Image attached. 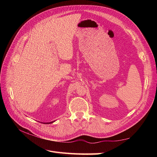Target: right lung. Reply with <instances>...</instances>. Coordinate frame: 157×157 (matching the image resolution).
<instances>
[{
	"instance_id": "right-lung-1",
	"label": "right lung",
	"mask_w": 157,
	"mask_h": 157,
	"mask_svg": "<svg viewBox=\"0 0 157 157\" xmlns=\"http://www.w3.org/2000/svg\"><path fill=\"white\" fill-rule=\"evenodd\" d=\"M54 121H52V122H46V123H44V124H51V123H53Z\"/></svg>"
}]
</instances>
